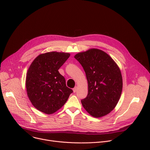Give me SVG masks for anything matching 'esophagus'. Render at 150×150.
Returning <instances> with one entry per match:
<instances>
[{
	"label": "esophagus",
	"instance_id": "obj_1",
	"mask_svg": "<svg viewBox=\"0 0 150 150\" xmlns=\"http://www.w3.org/2000/svg\"><path fill=\"white\" fill-rule=\"evenodd\" d=\"M76 91H77V87L76 86H75V87L73 89V91H74V92H76Z\"/></svg>",
	"mask_w": 150,
	"mask_h": 150
}]
</instances>
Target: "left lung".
<instances>
[{"mask_svg": "<svg viewBox=\"0 0 150 150\" xmlns=\"http://www.w3.org/2000/svg\"><path fill=\"white\" fill-rule=\"evenodd\" d=\"M86 73L88 93L81 100L84 108L94 117L109 114L119 101L123 81L120 70L105 52L97 49L78 53L74 57Z\"/></svg>", "mask_w": 150, "mask_h": 150, "instance_id": "obj_1", "label": "left lung"}]
</instances>
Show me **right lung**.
<instances>
[{
	"label": "right lung",
	"instance_id": "1",
	"mask_svg": "<svg viewBox=\"0 0 150 150\" xmlns=\"http://www.w3.org/2000/svg\"><path fill=\"white\" fill-rule=\"evenodd\" d=\"M69 57L68 53L48 52L39 54L31 64L26 78L27 92L39 111L47 114L55 112L73 92L58 71Z\"/></svg>",
	"mask_w": 150,
	"mask_h": 150
}]
</instances>
